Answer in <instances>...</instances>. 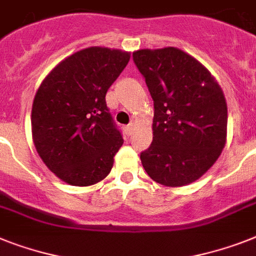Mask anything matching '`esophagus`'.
Returning a JSON list of instances; mask_svg holds the SVG:
<instances>
[{"label":"esophagus","instance_id":"esophagus-1","mask_svg":"<svg viewBox=\"0 0 256 256\" xmlns=\"http://www.w3.org/2000/svg\"><path fill=\"white\" fill-rule=\"evenodd\" d=\"M124 130H126V136H130V134H132V132H133V124L130 123V124H128V126H124Z\"/></svg>","mask_w":256,"mask_h":256}]
</instances>
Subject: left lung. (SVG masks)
<instances>
[{
	"mask_svg": "<svg viewBox=\"0 0 256 256\" xmlns=\"http://www.w3.org/2000/svg\"><path fill=\"white\" fill-rule=\"evenodd\" d=\"M133 61L154 102L153 141L141 152L153 180L180 187L210 168L226 141L224 92L199 61L174 47L140 50Z\"/></svg>",
	"mask_w": 256,
	"mask_h": 256,
	"instance_id": "8db88e82",
	"label": "left lung"
}]
</instances>
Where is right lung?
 Instances as JSON below:
<instances>
[{
    "label": "right lung",
    "instance_id": "add662e5",
    "mask_svg": "<svg viewBox=\"0 0 256 256\" xmlns=\"http://www.w3.org/2000/svg\"><path fill=\"white\" fill-rule=\"evenodd\" d=\"M130 54L90 47L66 57L38 88L31 114L35 148L47 168L72 186L104 179L123 136L106 94Z\"/></svg>",
    "mask_w": 256,
    "mask_h": 256
}]
</instances>
